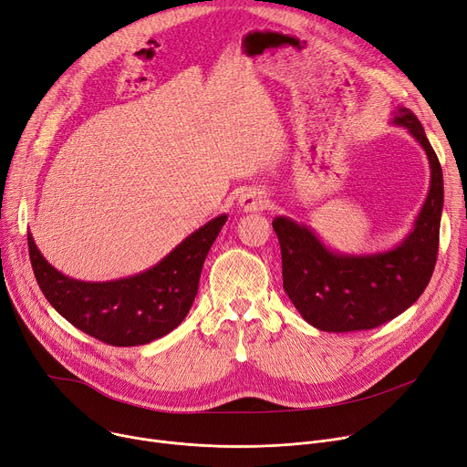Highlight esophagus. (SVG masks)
I'll return each instance as SVG.
<instances>
[{"instance_id":"1","label":"esophagus","mask_w":467,"mask_h":467,"mask_svg":"<svg viewBox=\"0 0 467 467\" xmlns=\"http://www.w3.org/2000/svg\"><path fill=\"white\" fill-rule=\"evenodd\" d=\"M238 204L244 212H259L268 206V195L259 188H250L240 195Z\"/></svg>"}]
</instances>
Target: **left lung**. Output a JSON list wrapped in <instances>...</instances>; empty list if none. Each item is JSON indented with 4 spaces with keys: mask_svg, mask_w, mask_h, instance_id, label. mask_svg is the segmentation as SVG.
<instances>
[{
    "mask_svg": "<svg viewBox=\"0 0 467 467\" xmlns=\"http://www.w3.org/2000/svg\"><path fill=\"white\" fill-rule=\"evenodd\" d=\"M392 123L410 130L430 163V192L413 231L390 252L344 255L316 233L279 215L272 222L282 247L284 289L298 314L325 332L376 328L415 304L436 268L443 210V171L422 123L400 107Z\"/></svg>",
    "mask_w": 467,
    "mask_h": 467,
    "instance_id": "left-lung-1",
    "label": "left lung"
}]
</instances>
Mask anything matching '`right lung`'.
<instances>
[{"mask_svg":"<svg viewBox=\"0 0 467 467\" xmlns=\"http://www.w3.org/2000/svg\"><path fill=\"white\" fill-rule=\"evenodd\" d=\"M225 222V213L213 217L155 266L116 282L91 284L64 275L48 265L31 234L29 261L43 295L73 327L109 346H144L190 314L204 259Z\"/></svg>","mask_w":467,"mask_h":467,"instance_id":"add662e5","label":"right lung"}]
</instances>
